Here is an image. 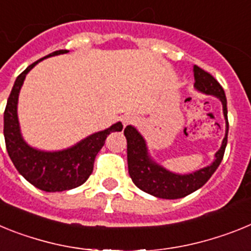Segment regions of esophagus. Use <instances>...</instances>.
Instances as JSON below:
<instances>
[{
    "mask_svg": "<svg viewBox=\"0 0 251 251\" xmlns=\"http://www.w3.org/2000/svg\"><path fill=\"white\" fill-rule=\"evenodd\" d=\"M122 122H123L124 126H128V124H130L134 122V117H133L132 114H126V115H123Z\"/></svg>",
    "mask_w": 251,
    "mask_h": 251,
    "instance_id": "esophagus-1",
    "label": "esophagus"
}]
</instances>
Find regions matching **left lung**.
I'll list each match as a JSON object with an SVG mask.
<instances>
[{
    "label": "left lung",
    "mask_w": 251,
    "mask_h": 251,
    "mask_svg": "<svg viewBox=\"0 0 251 251\" xmlns=\"http://www.w3.org/2000/svg\"><path fill=\"white\" fill-rule=\"evenodd\" d=\"M194 85L199 92L207 95H214L223 103L226 132L220 150L215 153V159L211 165L195 171L192 174H174L151 158L147 143L136 128L127 126L124 129V136L127 138L128 172H129L130 178L142 191L147 192L152 196L159 197V199H167V200L181 199L202 187L220 166L226 145H227L229 122H227L226 97L223 86L211 74H208L197 65L194 66Z\"/></svg>",
    "instance_id": "left-lung-1"
}]
</instances>
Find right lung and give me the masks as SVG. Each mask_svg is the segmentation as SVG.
<instances>
[{
    "mask_svg": "<svg viewBox=\"0 0 251 251\" xmlns=\"http://www.w3.org/2000/svg\"><path fill=\"white\" fill-rule=\"evenodd\" d=\"M66 52L68 50L54 51L27 66L13 84L3 114L4 142L11 161L31 185L46 192L65 191L83 185L92 175L95 156L108 134L123 129V124L118 122L106 129L93 133L73 147L55 152L36 150L24 141L17 117V101L26 75L41 60Z\"/></svg>",
    "mask_w": 251,
    "mask_h": 251,
    "instance_id": "right-lung-1",
    "label": "right lung"
}]
</instances>
